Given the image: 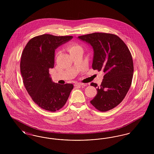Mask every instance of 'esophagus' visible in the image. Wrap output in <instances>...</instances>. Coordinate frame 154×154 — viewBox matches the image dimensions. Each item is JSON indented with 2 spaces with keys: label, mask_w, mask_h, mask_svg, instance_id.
<instances>
[{
  "label": "esophagus",
  "mask_w": 154,
  "mask_h": 154,
  "mask_svg": "<svg viewBox=\"0 0 154 154\" xmlns=\"http://www.w3.org/2000/svg\"><path fill=\"white\" fill-rule=\"evenodd\" d=\"M74 85V87H77V86H82V85H84V84H83V83H81V82H77V83H75Z\"/></svg>",
  "instance_id": "1"
}]
</instances>
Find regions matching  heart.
Instances as JSON below:
<instances>
[{"mask_svg":"<svg viewBox=\"0 0 154 154\" xmlns=\"http://www.w3.org/2000/svg\"><path fill=\"white\" fill-rule=\"evenodd\" d=\"M67 50L71 54L77 50H82V48L80 45L76 43H71L67 45Z\"/></svg>","mask_w":154,"mask_h":154,"instance_id":"heart-1","label":"heart"}]
</instances>
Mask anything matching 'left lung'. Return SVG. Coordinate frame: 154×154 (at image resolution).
I'll return each instance as SVG.
<instances>
[{
	"mask_svg": "<svg viewBox=\"0 0 154 154\" xmlns=\"http://www.w3.org/2000/svg\"><path fill=\"white\" fill-rule=\"evenodd\" d=\"M94 50L92 68L104 73L97 95L90 102L97 110L107 111L117 106L124 99L132 84L133 62L127 45L119 37L111 33H93L78 37Z\"/></svg>",
	"mask_w": 154,
	"mask_h": 154,
	"instance_id": "8db88e82",
	"label": "left lung"
}]
</instances>
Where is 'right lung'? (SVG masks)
Segmentation results:
<instances>
[{
  "mask_svg": "<svg viewBox=\"0 0 154 154\" xmlns=\"http://www.w3.org/2000/svg\"><path fill=\"white\" fill-rule=\"evenodd\" d=\"M72 38L44 34L31 38L23 50L20 70L23 84L33 102L43 109H60L73 88L72 84L53 82L49 74L54 66L55 49Z\"/></svg>",
  "mask_w": 154,
  "mask_h": 154,
  "instance_id": "add662e5",
  "label": "right lung"
}]
</instances>
